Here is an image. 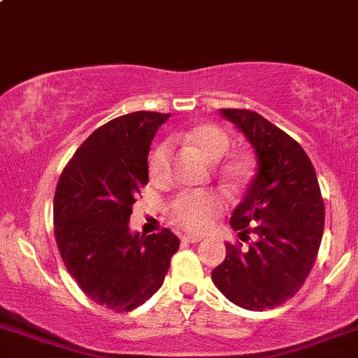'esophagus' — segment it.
Segmentation results:
<instances>
[{
    "label": "esophagus",
    "mask_w": 358,
    "mask_h": 358,
    "mask_svg": "<svg viewBox=\"0 0 358 358\" xmlns=\"http://www.w3.org/2000/svg\"><path fill=\"white\" fill-rule=\"evenodd\" d=\"M182 241H184V242H189V244H194V242L201 241V237L191 236V234H186V236H182Z\"/></svg>",
    "instance_id": "obj_1"
}]
</instances>
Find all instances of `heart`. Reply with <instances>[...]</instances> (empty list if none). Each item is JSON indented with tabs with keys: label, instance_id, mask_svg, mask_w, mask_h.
<instances>
[{
	"label": "heart",
	"instance_id": "1",
	"mask_svg": "<svg viewBox=\"0 0 358 358\" xmlns=\"http://www.w3.org/2000/svg\"><path fill=\"white\" fill-rule=\"evenodd\" d=\"M176 140L184 141V143L193 145L201 152L205 159L217 162L225 152L229 150L230 140L227 133L217 124H205L194 126L187 133L178 134ZM148 171L150 178L157 182H164L169 178V171H171V145L160 143L159 147L152 152L148 160ZM251 172V164L245 157H237V159L230 160L225 165L224 176L230 182H239L245 179ZM225 206L224 196L215 193V191H186L180 193L174 201L169 206V217L174 224H178L187 232L201 234L208 230L215 218L222 213Z\"/></svg>",
	"mask_w": 358,
	"mask_h": 358
}]
</instances>
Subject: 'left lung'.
Returning a JSON list of instances; mask_svg holds the SVG:
<instances>
[{"mask_svg":"<svg viewBox=\"0 0 358 358\" xmlns=\"http://www.w3.org/2000/svg\"><path fill=\"white\" fill-rule=\"evenodd\" d=\"M255 148L257 172L230 225L242 241L227 242L224 263L211 271L218 290L249 310L278 307L294 297L314 266L324 205L313 162L303 148L268 119L248 109H220Z\"/></svg>","mask_w":358,"mask_h":358,"instance_id":"obj_1","label":"left lung"}]
</instances>
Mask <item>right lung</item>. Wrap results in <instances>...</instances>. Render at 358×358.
<instances>
[{
    "label": "right lung",
    "mask_w": 358,
    "mask_h": 358,
    "mask_svg": "<svg viewBox=\"0 0 358 358\" xmlns=\"http://www.w3.org/2000/svg\"><path fill=\"white\" fill-rule=\"evenodd\" d=\"M171 114L119 116L95 129L64 167L55 194V237L66 270L97 303L128 313L160 287L179 249L169 229L131 234L129 217L148 184V152Z\"/></svg>",
    "instance_id": "add662e5"
}]
</instances>
